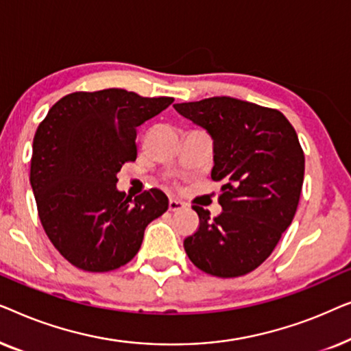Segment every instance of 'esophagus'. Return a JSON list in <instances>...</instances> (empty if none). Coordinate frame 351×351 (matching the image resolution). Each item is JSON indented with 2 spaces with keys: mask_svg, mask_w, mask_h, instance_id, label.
I'll return each mask as SVG.
<instances>
[{
  "mask_svg": "<svg viewBox=\"0 0 351 351\" xmlns=\"http://www.w3.org/2000/svg\"><path fill=\"white\" fill-rule=\"evenodd\" d=\"M184 208H185V204L182 203V201L176 199V198H171L169 199V210H172V213H176V210H180V209H184Z\"/></svg>",
  "mask_w": 351,
  "mask_h": 351,
  "instance_id": "esophagus-1",
  "label": "esophagus"
}]
</instances>
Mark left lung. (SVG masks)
Listing matches in <instances>:
<instances>
[{
  "label": "left lung",
  "instance_id": "1",
  "mask_svg": "<svg viewBox=\"0 0 351 351\" xmlns=\"http://www.w3.org/2000/svg\"><path fill=\"white\" fill-rule=\"evenodd\" d=\"M174 108L213 137L210 177L223 182L217 217L193 206L199 227L185 238L186 256L213 276L246 275L270 257L299 206L305 156L295 129L278 110L233 97Z\"/></svg>",
  "mask_w": 351,
  "mask_h": 351
}]
</instances>
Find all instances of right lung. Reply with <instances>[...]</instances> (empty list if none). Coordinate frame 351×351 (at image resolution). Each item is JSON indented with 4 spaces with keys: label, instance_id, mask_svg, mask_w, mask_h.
Returning a JSON list of instances; mask_svg holds the SVG:
<instances>
[{
    "label": "right lung",
    "instance_id": "obj_1",
    "mask_svg": "<svg viewBox=\"0 0 351 351\" xmlns=\"http://www.w3.org/2000/svg\"><path fill=\"white\" fill-rule=\"evenodd\" d=\"M174 102L126 89L73 93L52 105L33 138L30 184L47 238L71 265L112 271L141 249L147 225L169 206L161 190L117 189L137 158V128Z\"/></svg>",
    "mask_w": 351,
    "mask_h": 351
}]
</instances>
